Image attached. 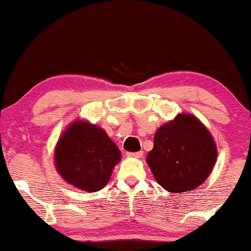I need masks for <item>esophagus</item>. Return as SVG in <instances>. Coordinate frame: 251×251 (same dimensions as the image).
Returning <instances> with one entry per match:
<instances>
[{"label": "esophagus", "mask_w": 251, "mask_h": 251, "mask_svg": "<svg viewBox=\"0 0 251 251\" xmlns=\"http://www.w3.org/2000/svg\"><path fill=\"white\" fill-rule=\"evenodd\" d=\"M143 151H139V152H130V153H128V155L129 156H131V157H142L143 156Z\"/></svg>", "instance_id": "34e87169"}]
</instances>
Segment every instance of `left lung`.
Listing matches in <instances>:
<instances>
[{"instance_id":"left-lung-1","label":"left lung","mask_w":251,"mask_h":251,"mask_svg":"<svg viewBox=\"0 0 251 251\" xmlns=\"http://www.w3.org/2000/svg\"><path fill=\"white\" fill-rule=\"evenodd\" d=\"M216 157L217 149L207 128L195 116L179 114L156 130L146 161L164 190L183 193L203 183Z\"/></svg>"}]
</instances>
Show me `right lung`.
<instances>
[{
    "label": "right lung",
    "instance_id": "1",
    "mask_svg": "<svg viewBox=\"0 0 251 251\" xmlns=\"http://www.w3.org/2000/svg\"><path fill=\"white\" fill-rule=\"evenodd\" d=\"M120 160V150L107 133L82 121L68 126L54 151V164L61 177L88 192L105 187Z\"/></svg>",
    "mask_w": 251,
    "mask_h": 251
}]
</instances>
